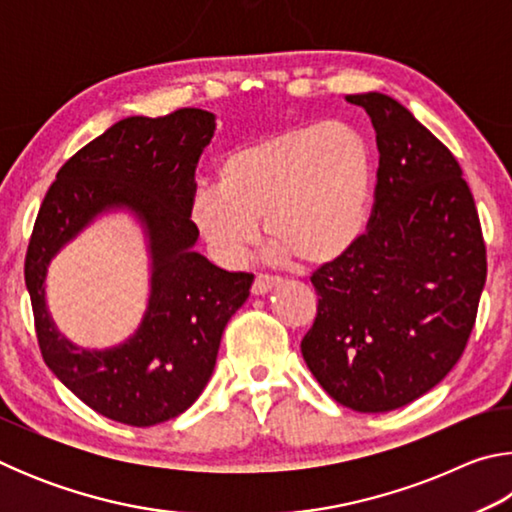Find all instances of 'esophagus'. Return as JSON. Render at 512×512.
<instances>
[{
    "mask_svg": "<svg viewBox=\"0 0 512 512\" xmlns=\"http://www.w3.org/2000/svg\"><path fill=\"white\" fill-rule=\"evenodd\" d=\"M277 284H280V277H271V275L259 273L255 277L253 289H250V291H253V296H264V293H268L273 287H277Z\"/></svg>",
    "mask_w": 512,
    "mask_h": 512,
    "instance_id": "1",
    "label": "esophagus"
}]
</instances>
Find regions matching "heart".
Returning <instances> with one entry per match:
<instances>
[{
	"label": "heart",
	"instance_id": "obj_1",
	"mask_svg": "<svg viewBox=\"0 0 512 512\" xmlns=\"http://www.w3.org/2000/svg\"><path fill=\"white\" fill-rule=\"evenodd\" d=\"M216 180L198 187L189 207L214 259L244 262L262 219L277 253L318 268L339 262L366 232L375 160L357 128L305 124L225 153Z\"/></svg>",
	"mask_w": 512,
	"mask_h": 512
}]
</instances>
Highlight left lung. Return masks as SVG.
<instances>
[{
    "mask_svg": "<svg viewBox=\"0 0 512 512\" xmlns=\"http://www.w3.org/2000/svg\"><path fill=\"white\" fill-rule=\"evenodd\" d=\"M377 133L368 232L311 275L318 314L300 343L325 393L359 413L400 409L456 366L485 284L470 187L447 146L402 103L348 94Z\"/></svg>",
    "mask_w": 512,
    "mask_h": 512,
    "instance_id": "8db88e82",
    "label": "left lung"
}]
</instances>
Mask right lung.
I'll return each mask as SVG.
<instances>
[{
    "label": "right lung",
    "mask_w": 512,
    "mask_h": 512,
    "mask_svg": "<svg viewBox=\"0 0 512 512\" xmlns=\"http://www.w3.org/2000/svg\"><path fill=\"white\" fill-rule=\"evenodd\" d=\"M214 128L216 117L198 108L117 121L60 167L33 225L24 280L42 359L90 409L131 427L176 418L198 400L223 329L255 280L194 250V176ZM110 211L133 213L145 230L152 289L136 334L90 351L57 332L46 307V271L69 240Z\"/></svg>",
    "instance_id": "add662e5"
}]
</instances>
